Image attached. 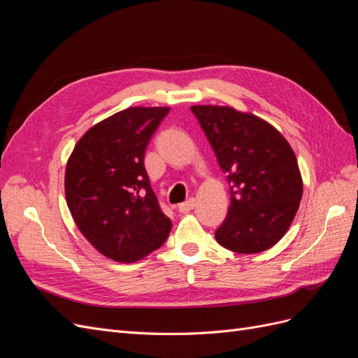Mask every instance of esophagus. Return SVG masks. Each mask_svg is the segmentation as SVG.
Here are the masks:
<instances>
[{
	"label": "esophagus",
	"instance_id": "esophagus-1",
	"mask_svg": "<svg viewBox=\"0 0 358 358\" xmlns=\"http://www.w3.org/2000/svg\"><path fill=\"white\" fill-rule=\"evenodd\" d=\"M196 206H197V200H196V199H188L187 201L180 203V204L178 206V209H179V212L185 213V212H189V210H192L194 208H196Z\"/></svg>",
	"mask_w": 358,
	"mask_h": 358
}]
</instances>
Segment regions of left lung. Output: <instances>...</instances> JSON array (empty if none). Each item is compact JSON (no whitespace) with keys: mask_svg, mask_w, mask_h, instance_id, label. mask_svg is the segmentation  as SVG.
<instances>
[{"mask_svg":"<svg viewBox=\"0 0 358 358\" xmlns=\"http://www.w3.org/2000/svg\"><path fill=\"white\" fill-rule=\"evenodd\" d=\"M230 183V208L215 239L257 254L282 239L297 213L303 182L297 158L278 129L227 106H192Z\"/></svg>","mask_w":358,"mask_h":358,"instance_id":"1","label":"left lung"}]
</instances>
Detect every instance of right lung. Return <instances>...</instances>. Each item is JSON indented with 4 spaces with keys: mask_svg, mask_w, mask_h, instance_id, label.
Wrapping results in <instances>:
<instances>
[{
    "mask_svg": "<svg viewBox=\"0 0 358 358\" xmlns=\"http://www.w3.org/2000/svg\"><path fill=\"white\" fill-rule=\"evenodd\" d=\"M170 107H129L83 134L66 169V199L76 225L96 251L119 263L166 242L162 213L145 169L146 148Z\"/></svg>",
    "mask_w": 358,
    "mask_h": 358,
    "instance_id": "right-lung-1",
    "label": "right lung"
}]
</instances>
